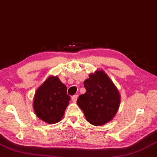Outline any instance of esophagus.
<instances>
[{"label":"esophagus","instance_id":"34e87169","mask_svg":"<svg viewBox=\"0 0 157 157\" xmlns=\"http://www.w3.org/2000/svg\"><path fill=\"white\" fill-rule=\"evenodd\" d=\"M78 95H73V96L72 97V101H73V102H76L77 99H78Z\"/></svg>","mask_w":157,"mask_h":157}]
</instances>
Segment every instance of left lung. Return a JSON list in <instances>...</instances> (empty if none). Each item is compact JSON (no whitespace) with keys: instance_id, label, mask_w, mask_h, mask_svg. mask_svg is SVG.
<instances>
[{"instance_id":"left-lung-1","label":"left lung","mask_w":157,"mask_h":157,"mask_svg":"<svg viewBox=\"0 0 157 157\" xmlns=\"http://www.w3.org/2000/svg\"><path fill=\"white\" fill-rule=\"evenodd\" d=\"M86 93L79 96L78 105L86 120L94 126L108 123L115 115L120 104V95L104 71L90 74L84 82Z\"/></svg>"}]
</instances>
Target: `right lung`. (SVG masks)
Returning a JSON list of instances; mask_svg holds the SVG:
<instances>
[{
    "mask_svg": "<svg viewBox=\"0 0 157 157\" xmlns=\"http://www.w3.org/2000/svg\"><path fill=\"white\" fill-rule=\"evenodd\" d=\"M58 77H49L35 93L33 109L36 115L48 124L61 120L71 97Z\"/></svg>",
    "mask_w": 157,
    "mask_h": 157,
    "instance_id": "right-lung-1",
    "label": "right lung"
}]
</instances>
